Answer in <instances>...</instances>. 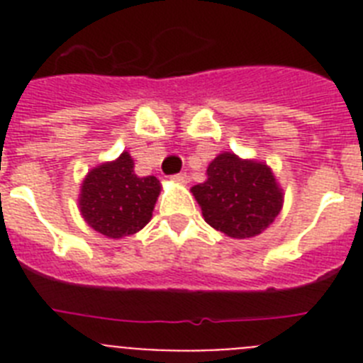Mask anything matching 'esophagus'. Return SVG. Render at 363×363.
<instances>
[{
	"label": "esophagus",
	"instance_id": "obj_1",
	"mask_svg": "<svg viewBox=\"0 0 363 363\" xmlns=\"http://www.w3.org/2000/svg\"><path fill=\"white\" fill-rule=\"evenodd\" d=\"M172 182H176V184H187V174L185 172H178V174L172 176Z\"/></svg>",
	"mask_w": 363,
	"mask_h": 363
}]
</instances>
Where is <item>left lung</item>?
Returning a JSON list of instances; mask_svg holds the SVG:
<instances>
[{"label": "left lung", "instance_id": "obj_1", "mask_svg": "<svg viewBox=\"0 0 363 363\" xmlns=\"http://www.w3.org/2000/svg\"><path fill=\"white\" fill-rule=\"evenodd\" d=\"M205 221L230 238H252L281 209V191L271 169L223 152L207 167V182L191 189Z\"/></svg>", "mask_w": 363, "mask_h": 363}]
</instances>
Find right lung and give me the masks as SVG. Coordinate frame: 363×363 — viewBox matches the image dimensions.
<instances>
[{
    "label": "right lung",
    "mask_w": 363,
    "mask_h": 363,
    "mask_svg": "<svg viewBox=\"0 0 363 363\" xmlns=\"http://www.w3.org/2000/svg\"><path fill=\"white\" fill-rule=\"evenodd\" d=\"M158 194V178H138L133 158L123 152L116 162L104 163L89 172L79 207L92 229L108 238H123L149 223Z\"/></svg>",
    "instance_id": "add662e5"
}]
</instances>
